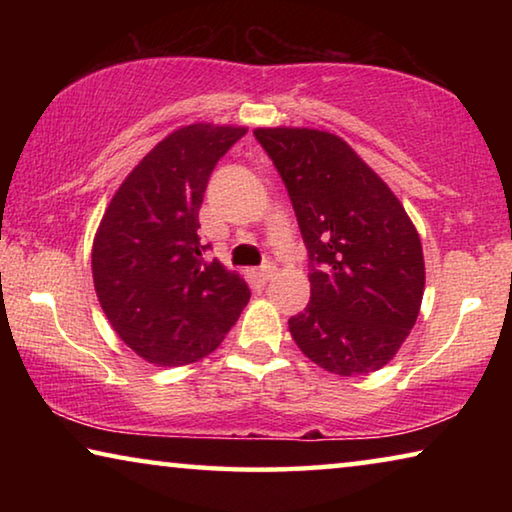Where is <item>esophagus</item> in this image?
Instances as JSON below:
<instances>
[{
	"label": "esophagus",
	"mask_w": 512,
	"mask_h": 512,
	"mask_svg": "<svg viewBox=\"0 0 512 512\" xmlns=\"http://www.w3.org/2000/svg\"><path fill=\"white\" fill-rule=\"evenodd\" d=\"M255 275H257V280H259V282H268V280H273V275H275V266H273V264H264L262 268H259V271H257Z\"/></svg>",
	"instance_id": "1"
}]
</instances>
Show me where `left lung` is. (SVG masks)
<instances>
[{"mask_svg": "<svg viewBox=\"0 0 512 512\" xmlns=\"http://www.w3.org/2000/svg\"><path fill=\"white\" fill-rule=\"evenodd\" d=\"M287 185L309 250L311 300L289 318L307 359L341 377L384 368L418 320L420 235L391 187L343 137L255 128Z\"/></svg>", "mask_w": 512, "mask_h": 512, "instance_id": "left-lung-1", "label": "left lung"}]
</instances>
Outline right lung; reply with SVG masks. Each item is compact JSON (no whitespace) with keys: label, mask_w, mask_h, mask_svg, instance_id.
<instances>
[{"label":"right lung","mask_w":512,"mask_h":512,"mask_svg":"<svg viewBox=\"0 0 512 512\" xmlns=\"http://www.w3.org/2000/svg\"><path fill=\"white\" fill-rule=\"evenodd\" d=\"M244 126L189 124L137 162L112 196L92 244L94 291L108 323L137 357L187 366L219 348L246 307L244 277L198 237L210 173Z\"/></svg>","instance_id":"1"}]
</instances>
